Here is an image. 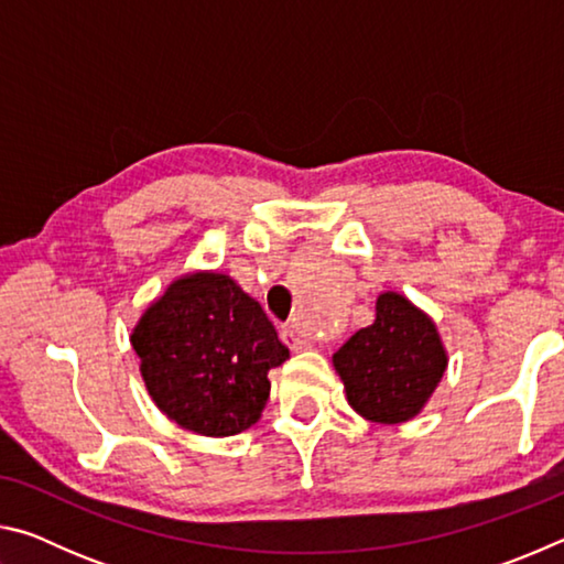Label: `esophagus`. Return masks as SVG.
<instances>
[{"mask_svg":"<svg viewBox=\"0 0 564 564\" xmlns=\"http://www.w3.org/2000/svg\"><path fill=\"white\" fill-rule=\"evenodd\" d=\"M281 340H283L285 346H289L291 350H295V352L311 348V340H305V338L301 336V333L295 330V328H291V326L281 330Z\"/></svg>","mask_w":564,"mask_h":564,"instance_id":"34e87169","label":"esophagus"}]
</instances>
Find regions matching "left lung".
<instances>
[{"label":"left lung","instance_id":"8db88e82","mask_svg":"<svg viewBox=\"0 0 564 564\" xmlns=\"http://www.w3.org/2000/svg\"><path fill=\"white\" fill-rule=\"evenodd\" d=\"M348 405L370 423H408L433 398L447 368L435 321L403 293L376 301V321L333 352Z\"/></svg>","mask_w":564,"mask_h":564}]
</instances>
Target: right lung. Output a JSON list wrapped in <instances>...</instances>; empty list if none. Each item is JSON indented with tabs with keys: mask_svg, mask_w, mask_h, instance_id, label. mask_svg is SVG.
Listing matches in <instances>:
<instances>
[{
	"mask_svg": "<svg viewBox=\"0 0 564 564\" xmlns=\"http://www.w3.org/2000/svg\"><path fill=\"white\" fill-rule=\"evenodd\" d=\"M129 340L156 408L206 437L238 435L259 423L271 393L269 370L291 356L261 303L218 271L171 281Z\"/></svg>",
	"mask_w": 564,
	"mask_h": 564,
	"instance_id": "add662e5",
	"label": "right lung"
}]
</instances>
